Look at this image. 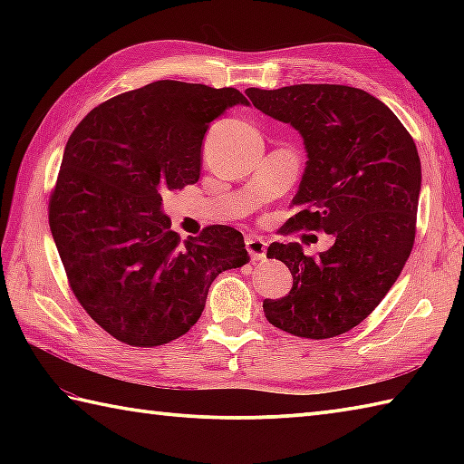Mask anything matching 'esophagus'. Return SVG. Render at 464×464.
I'll return each instance as SVG.
<instances>
[{"label": "esophagus", "instance_id": "34e87169", "mask_svg": "<svg viewBox=\"0 0 464 464\" xmlns=\"http://www.w3.org/2000/svg\"><path fill=\"white\" fill-rule=\"evenodd\" d=\"M245 247H247L253 261H263L267 257V243H265L261 237H247L245 239Z\"/></svg>", "mask_w": 464, "mask_h": 464}]
</instances>
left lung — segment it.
<instances>
[{
    "instance_id": "8db88e82",
    "label": "left lung",
    "mask_w": 464,
    "mask_h": 464,
    "mask_svg": "<svg viewBox=\"0 0 464 464\" xmlns=\"http://www.w3.org/2000/svg\"><path fill=\"white\" fill-rule=\"evenodd\" d=\"M265 115L293 125L307 150L297 213L283 229L324 231L334 243L319 257L299 243H271L269 259L293 275L281 299H265V317L295 337L331 339L357 327L397 281L415 243L420 193L417 145L399 117L349 85L249 87Z\"/></svg>"
}]
</instances>
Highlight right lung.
Listing matches in <instances>:
<instances>
[{
  "instance_id": "right-lung-1",
  "label": "right lung",
  "mask_w": 464,
  "mask_h": 464,
  "mask_svg": "<svg viewBox=\"0 0 464 464\" xmlns=\"http://www.w3.org/2000/svg\"><path fill=\"white\" fill-rule=\"evenodd\" d=\"M245 95L155 82L87 113L65 145L49 229L69 287L117 341L157 347L199 321L217 275L249 263L243 235L205 227L181 243L163 191L193 185L209 123Z\"/></svg>"
}]
</instances>
